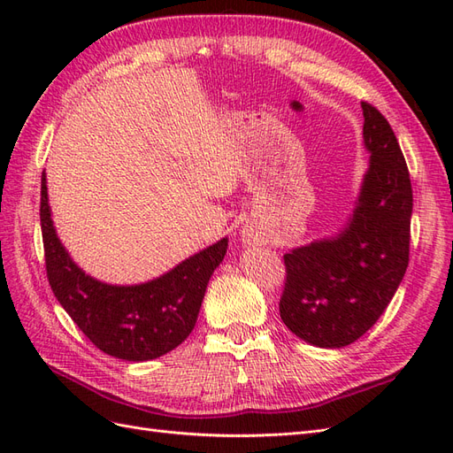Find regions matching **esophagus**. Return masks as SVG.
Returning a JSON list of instances; mask_svg holds the SVG:
<instances>
[{
    "instance_id": "34e87169",
    "label": "esophagus",
    "mask_w": 453,
    "mask_h": 453,
    "mask_svg": "<svg viewBox=\"0 0 453 453\" xmlns=\"http://www.w3.org/2000/svg\"><path fill=\"white\" fill-rule=\"evenodd\" d=\"M242 240H243V243H248V245H255V243L265 242L263 236H260V232L255 230L253 226H243L242 228Z\"/></svg>"
}]
</instances>
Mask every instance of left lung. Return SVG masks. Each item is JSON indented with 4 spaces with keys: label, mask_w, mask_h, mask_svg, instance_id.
Here are the masks:
<instances>
[{
    "label": "left lung",
    "mask_w": 453,
    "mask_h": 453,
    "mask_svg": "<svg viewBox=\"0 0 453 453\" xmlns=\"http://www.w3.org/2000/svg\"><path fill=\"white\" fill-rule=\"evenodd\" d=\"M370 153L348 225L334 238L283 255L280 315L287 328L318 348H344L388 308L410 255L412 183L388 119L361 102Z\"/></svg>",
    "instance_id": "8db88e82"
}]
</instances>
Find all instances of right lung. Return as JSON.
Here are the masks:
<instances>
[{
    "label": "right lung",
    "mask_w": 453,
    "mask_h": 453,
    "mask_svg": "<svg viewBox=\"0 0 453 453\" xmlns=\"http://www.w3.org/2000/svg\"><path fill=\"white\" fill-rule=\"evenodd\" d=\"M39 217L50 289L96 348L140 363L162 357L190 334L205 287L225 258L228 238L185 258L157 280L109 285L87 276L64 250L50 219L45 173L41 175Z\"/></svg>",
    "instance_id": "1"
}]
</instances>
